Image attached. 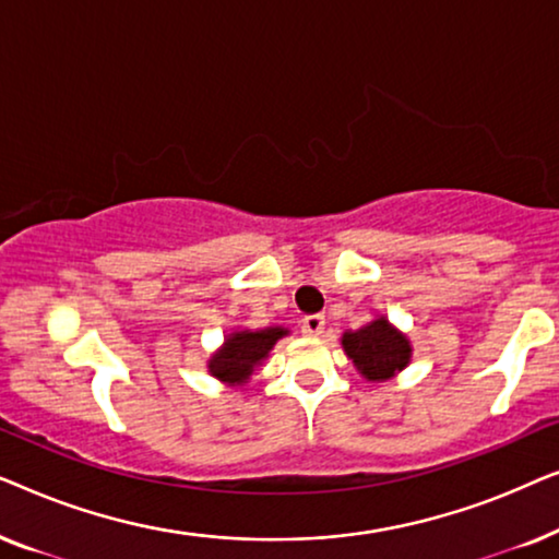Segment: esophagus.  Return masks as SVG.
Returning a JSON list of instances; mask_svg holds the SVG:
<instances>
[{
	"label": "esophagus",
	"mask_w": 559,
	"mask_h": 559,
	"mask_svg": "<svg viewBox=\"0 0 559 559\" xmlns=\"http://www.w3.org/2000/svg\"><path fill=\"white\" fill-rule=\"evenodd\" d=\"M323 331H325V318L323 316L302 318V333L305 335H312V338H318V335H323Z\"/></svg>",
	"instance_id": "esophagus-1"
}]
</instances>
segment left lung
Listing matches in <instances>:
<instances>
[{
    "mask_svg": "<svg viewBox=\"0 0 559 559\" xmlns=\"http://www.w3.org/2000/svg\"><path fill=\"white\" fill-rule=\"evenodd\" d=\"M341 346L366 381L379 384V381L394 379L412 361V343L407 333L389 323L386 316L373 318L371 323L346 331Z\"/></svg>",
    "mask_w": 559,
    "mask_h": 559,
    "instance_id": "8db88e82",
    "label": "left lung"
}]
</instances>
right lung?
<instances>
[{"label":"right lung","instance_id":"add662e5","mask_svg":"<svg viewBox=\"0 0 559 559\" xmlns=\"http://www.w3.org/2000/svg\"><path fill=\"white\" fill-rule=\"evenodd\" d=\"M289 335L285 325H270L249 331V328H236L228 333L218 350H213L209 358V373L226 386H247L251 377L259 371L272 348L280 338Z\"/></svg>","mask_w":559,"mask_h":559}]
</instances>
